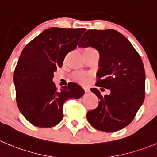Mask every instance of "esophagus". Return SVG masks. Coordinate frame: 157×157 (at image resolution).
<instances>
[{"label":"esophagus","mask_w":157,"mask_h":157,"mask_svg":"<svg viewBox=\"0 0 157 157\" xmlns=\"http://www.w3.org/2000/svg\"><path fill=\"white\" fill-rule=\"evenodd\" d=\"M83 90H84V91L86 93H88L90 92V89L88 87H83Z\"/></svg>","instance_id":"esophagus-1"}]
</instances>
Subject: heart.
Returning a JSON list of instances; mask_svg holds the SVG:
<instances>
[{
	"label": "heart",
	"mask_w": 157,
	"mask_h": 157,
	"mask_svg": "<svg viewBox=\"0 0 157 157\" xmlns=\"http://www.w3.org/2000/svg\"><path fill=\"white\" fill-rule=\"evenodd\" d=\"M93 50H94V49H93V48H85V49L83 50V54H84V53L88 52V51H93ZM74 78H75L76 80H77V81L80 82V83H85L86 81H87V77H86L85 74H80V73L76 74L75 75H74Z\"/></svg>",
	"instance_id": "obj_1"
}]
</instances>
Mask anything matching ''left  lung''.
<instances>
[{
  "label": "left lung",
  "instance_id": "8db88e82",
  "mask_svg": "<svg viewBox=\"0 0 157 157\" xmlns=\"http://www.w3.org/2000/svg\"><path fill=\"white\" fill-rule=\"evenodd\" d=\"M80 48L91 47L100 54L96 85L110 90L102 96L97 88L99 104L88 111L86 118L92 127L103 132L124 128L134 119L145 97V71L141 57L130 41L117 30H87Z\"/></svg>",
  "mask_w": 157,
  "mask_h": 157
}]
</instances>
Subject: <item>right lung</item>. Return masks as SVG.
Here are the masks:
<instances>
[{
    "label": "right lung",
    "instance_id": "obj_1",
    "mask_svg": "<svg viewBox=\"0 0 157 157\" xmlns=\"http://www.w3.org/2000/svg\"><path fill=\"white\" fill-rule=\"evenodd\" d=\"M85 30L51 27L27 44L21 52L13 74L17 104L33 125L56 126L63 119V103L84 94L83 88L72 82L58 90L53 78L67 54L77 48Z\"/></svg>",
    "mask_w": 157,
    "mask_h": 157
}]
</instances>
